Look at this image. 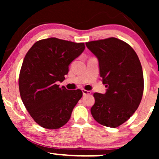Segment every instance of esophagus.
<instances>
[{
  "label": "esophagus",
  "instance_id": "34e87169",
  "mask_svg": "<svg viewBox=\"0 0 159 159\" xmlns=\"http://www.w3.org/2000/svg\"><path fill=\"white\" fill-rule=\"evenodd\" d=\"M82 94H83V95H89V94H90L91 93V92L90 91H89V90H82Z\"/></svg>",
  "mask_w": 159,
  "mask_h": 159
}]
</instances>
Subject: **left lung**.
Here are the masks:
<instances>
[{
  "label": "left lung",
  "mask_w": 159,
  "mask_h": 159,
  "mask_svg": "<svg viewBox=\"0 0 159 159\" xmlns=\"http://www.w3.org/2000/svg\"><path fill=\"white\" fill-rule=\"evenodd\" d=\"M86 46L98 59L105 94L95 93L91 114L106 127H119L140 105L144 88L143 69L135 51L115 38L90 41Z\"/></svg>",
  "instance_id": "8db88e82"
}]
</instances>
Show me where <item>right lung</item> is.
I'll list each match as a JSON object with an SVG mask.
<instances>
[{
  "label": "right lung",
  "instance_id": "right-lung-1",
  "mask_svg": "<svg viewBox=\"0 0 159 159\" xmlns=\"http://www.w3.org/2000/svg\"><path fill=\"white\" fill-rule=\"evenodd\" d=\"M84 43L56 38L39 40L24 58L19 78L25 108L42 127L56 129L68 122L82 90H69L58 82L65 80L71 61L84 51Z\"/></svg>",
  "mask_w": 159,
  "mask_h": 159
}]
</instances>
